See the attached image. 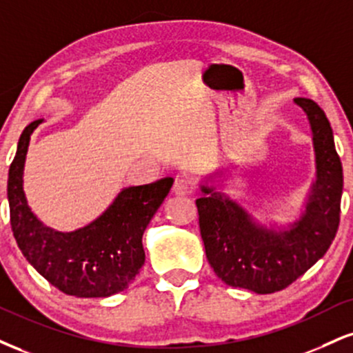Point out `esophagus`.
I'll return each instance as SVG.
<instances>
[{"instance_id":"1","label":"esophagus","mask_w":353,"mask_h":353,"mask_svg":"<svg viewBox=\"0 0 353 353\" xmlns=\"http://www.w3.org/2000/svg\"><path fill=\"white\" fill-rule=\"evenodd\" d=\"M172 192L174 195H179V197H185V195L192 194V184L188 179H177L172 188Z\"/></svg>"}]
</instances>
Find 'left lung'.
Here are the masks:
<instances>
[{"label":"left lung","instance_id":"1","mask_svg":"<svg viewBox=\"0 0 353 353\" xmlns=\"http://www.w3.org/2000/svg\"><path fill=\"white\" fill-rule=\"evenodd\" d=\"M312 131L316 179L292 222L260 223L243 203L219 190L225 169L199 185V223L207 260L232 288L271 294L290 286L324 256L341 220L342 163L325 113L309 99H294Z\"/></svg>","mask_w":353,"mask_h":353}]
</instances>
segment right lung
Returning <instances> with one entry per match:
<instances>
[{
    "label": "right lung",
    "mask_w": 353,
    "mask_h": 353,
    "mask_svg": "<svg viewBox=\"0 0 353 353\" xmlns=\"http://www.w3.org/2000/svg\"><path fill=\"white\" fill-rule=\"evenodd\" d=\"M36 120L24 128L8 174L11 228L21 253L59 291L75 298H108L125 291L144 265L143 233L172 188V177L123 188L103 214L72 232L36 217L24 194V164Z\"/></svg>",
    "instance_id": "add662e5"
}]
</instances>
